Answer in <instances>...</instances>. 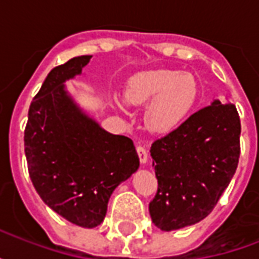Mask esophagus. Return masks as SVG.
Here are the masks:
<instances>
[{
	"instance_id": "34e87169",
	"label": "esophagus",
	"mask_w": 259,
	"mask_h": 259,
	"mask_svg": "<svg viewBox=\"0 0 259 259\" xmlns=\"http://www.w3.org/2000/svg\"><path fill=\"white\" fill-rule=\"evenodd\" d=\"M137 154H139V158H140V162L143 163V165L148 162V152H147L146 147L137 146Z\"/></svg>"
}]
</instances>
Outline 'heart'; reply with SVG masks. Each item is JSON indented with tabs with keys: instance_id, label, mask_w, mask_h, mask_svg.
<instances>
[{
	"instance_id": "b5f03b06",
	"label": "heart",
	"mask_w": 259,
	"mask_h": 259,
	"mask_svg": "<svg viewBox=\"0 0 259 259\" xmlns=\"http://www.w3.org/2000/svg\"><path fill=\"white\" fill-rule=\"evenodd\" d=\"M124 98L133 105H147L146 124L154 133L168 135L179 129L198 101V84L193 76L172 69L147 70L127 81ZM124 111V104L116 101Z\"/></svg>"
}]
</instances>
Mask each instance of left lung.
Here are the masks:
<instances>
[{
  "instance_id": "1",
  "label": "left lung",
  "mask_w": 259,
  "mask_h": 259,
  "mask_svg": "<svg viewBox=\"0 0 259 259\" xmlns=\"http://www.w3.org/2000/svg\"><path fill=\"white\" fill-rule=\"evenodd\" d=\"M240 132L236 107L213 100L152 143L158 191L150 215L157 228L178 230L211 213L237 169Z\"/></svg>"
}]
</instances>
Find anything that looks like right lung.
Listing matches in <instances>:
<instances>
[{
    "label": "right lung",
    "instance_id": "obj_1",
    "mask_svg": "<svg viewBox=\"0 0 259 259\" xmlns=\"http://www.w3.org/2000/svg\"><path fill=\"white\" fill-rule=\"evenodd\" d=\"M91 55L54 68L33 98L25 154L34 189L53 211L81 228L104 221L113 190L140 166L135 144L89 116L65 83L81 74Z\"/></svg>",
    "mask_w": 259,
    "mask_h": 259
}]
</instances>
